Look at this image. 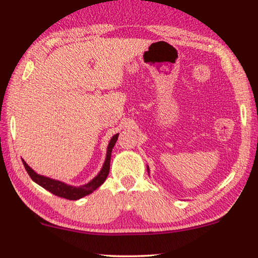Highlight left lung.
I'll list each match as a JSON object with an SVG mask.
<instances>
[{"instance_id": "left-lung-1", "label": "left lung", "mask_w": 258, "mask_h": 258, "mask_svg": "<svg viewBox=\"0 0 258 258\" xmlns=\"http://www.w3.org/2000/svg\"><path fill=\"white\" fill-rule=\"evenodd\" d=\"M147 170H148V174H149V167L147 165Z\"/></svg>"}]
</instances>
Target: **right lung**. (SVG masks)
Returning a JSON list of instances; mask_svg holds the SVG:
<instances>
[{
	"label": "right lung",
	"instance_id": "obj_1",
	"mask_svg": "<svg viewBox=\"0 0 258 258\" xmlns=\"http://www.w3.org/2000/svg\"><path fill=\"white\" fill-rule=\"evenodd\" d=\"M118 139V134H116L109 141L108 148H107V155H105V161L103 163V167L100 170V172L95 176V177L91 179L90 182H88L87 184L80 185V186H75V185H69L64 182L57 181V179L47 177V176L40 175L37 174L36 171H34L29 165H28L24 160H22L24 168L31 179L35 183H37L38 185H41L42 188H44L48 191H50L51 194H54L56 196L62 197V199H67V200H72V201H76L82 199V197L89 195V194L94 192L98 186L102 185L105 181V178L108 177L109 174V169H110V158H111V151L112 148H114L116 141Z\"/></svg>",
	"mask_w": 258,
	"mask_h": 258
}]
</instances>
